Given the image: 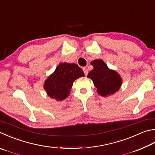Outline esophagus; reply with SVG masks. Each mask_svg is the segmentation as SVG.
<instances>
[{
	"instance_id": "34e87169",
	"label": "esophagus",
	"mask_w": 155,
	"mask_h": 155,
	"mask_svg": "<svg viewBox=\"0 0 155 155\" xmlns=\"http://www.w3.org/2000/svg\"><path fill=\"white\" fill-rule=\"evenodd\" d=\"M83 72H84V74H85V76H87V74H88V72H89L88 69H87L86 67H84V68H83Z\"/></svg>"
}]
</instances>
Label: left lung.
Instances as JSON below:
<instances>
[{"instance_id":"left-lung-1","label":"left lung","mask_w":155,"mask_h":155,"mask_svg":"<svg viewBox=\"0 0 155 155\" xmlns=\"http://www.w3.org/2000/svg\"><path fill=\"white\" fill-rule=\"evenodd\" d=\"M91 64L94 69L89 72L87 77L93 81L98 94L106 97L119 91L122 79L116 71L109 69L102 60H95Z\"/></svg>"}]
</instances>
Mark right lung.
I'll return each mask as SVG.
<instances>
[{"label": "right lung", "mask_w": 155, "mask_h": 155, "mask_svg": "<svg viewBox=\"0 0 155 155\" xmlns=\"http://www.w3.org/2000/svg\"><path fill=\"white\" fill-rule=\"evenodd\" d=\"M84 76L82 69L76 64L61 63L47 78L44 88L50 97L61 101L69 95L73 82Z\"/></svg>", "instance_id": "add662e5"}]
</instances>
